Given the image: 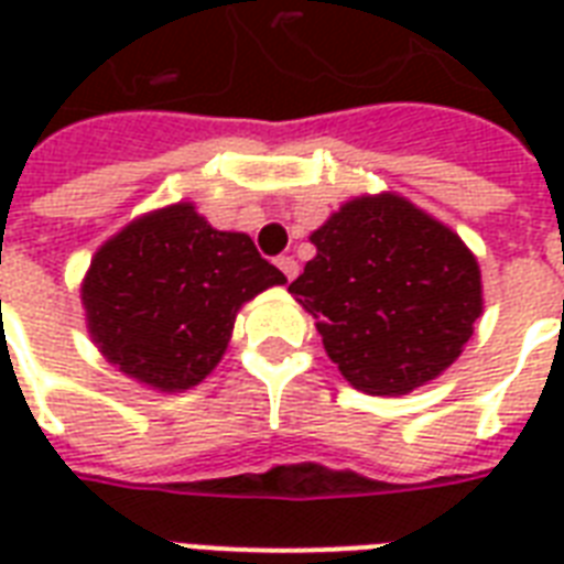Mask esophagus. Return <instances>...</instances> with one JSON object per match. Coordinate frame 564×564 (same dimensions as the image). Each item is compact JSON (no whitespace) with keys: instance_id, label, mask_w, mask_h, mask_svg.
<instances>
[{"instance_id":"1","label":"esophagus","mask_w":564,"mask_h":564,"mask_svg":"<svg viewBox=\"0 0 564 564\" xmlns=\"http://www.w3.org/2000/svg\"><path fill=\"white\" fill-rule=\"evenodd\" d=\"M278 269H281L286 281H292V278L299 274V263H295V257H278Z\"/></svg>"}]
</instances>
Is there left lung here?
<instances>
[{
    "mask_svg": "<svg viewBox=\"0 0 564 564\" xmlns=\"http://www.w3.org/2000/svg\"><path fill=\"white\" fill-rule=\"evenodd\" d=\"M290 283L327 357L369 394H406L459 357L482 313L477 260L442 221L398 195L354 198L310 237Z\"/></svg>",
    "mask_w": 564,
    "mask_h": 564,
    "instance_id": "8db88e82",
    "label": "left lung"
}]
</instances>
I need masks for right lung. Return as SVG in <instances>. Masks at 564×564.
Instances as JSON below:
<instances>
[{"mask_svg":"<svg viewBox=\"0 0 564 564\" xmlns=\"http://www.w3.org/2000/svg\"><path fill=\"white\" fill-rule=\"evenodd\" d=\"M286 283L251 237L210 228L193 204L131 221L84 278L93 343L119 371L163 392L189 389L228 348L237 310Z\"/></svg>","mask_w":564,"mask_h":564,"instance_id":"obj_1","label":"right lung"}]
</instances>
